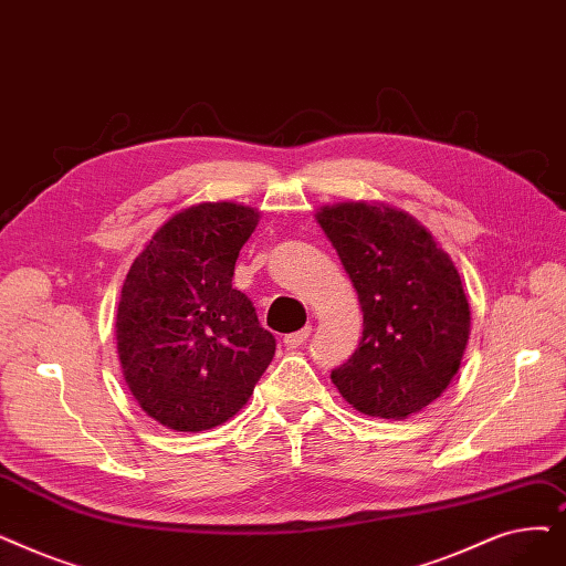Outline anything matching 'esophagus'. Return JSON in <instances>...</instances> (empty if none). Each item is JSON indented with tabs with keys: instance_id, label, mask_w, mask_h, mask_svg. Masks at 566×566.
<instances>
[{
	"instance_id": "34e87169",
	"label": "esophagus",
	"mask_w": 566,
	"mask_h": 566,
	"mask_svg": "<svg viewBox=\"0 0 566 566\" xmlns=\"http://www.w3.org/2000/svg\"><path fill=\"white\" fill-rule=\"evenodd\" d=\"M310 333H312V326H305V328H301V331H296V333L284 335V347H286V349L301 347V344L310 337Z\"/></svg>"
}]
</instances>
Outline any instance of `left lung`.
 I'll return each instance as SVG.
<instances>
[{"mask_svg": "<svg viewBox=\"0 0 566 566\" xmlns=\"http://www.w3.org/2000/svg\"><path fill=\"white\" fill-rule=\"evenodd\" d=\"M363 310V337L331 373L354 409L407 419L455 377L472 312L451 256L426 227L384 203H337L316 212Z\"/></svg>", "mask_w": 566, "mask_h": 566, "instance_id": "8db88e82", "label": "left lung"}]
</instances>
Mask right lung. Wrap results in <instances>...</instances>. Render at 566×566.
I'll use <instances>...</instances> for the list:
<instances>
[{"label":"right lung","instance_id":"add662e5","mask_svg":"<svg viewBox=\"0 0 566 566\" xmlns=\"http://www.w3.org/2000/svg\"><path fill=\"white\" fill-rule=\"evenodd\" d=\"M259 212L229 201L180 210L145 244L122 284L115 337L140 409L176 432L227 423L275 356L252 301L233 289Z\"/></svg>","mask_w":566,"mask_h":566}]
</instances>
